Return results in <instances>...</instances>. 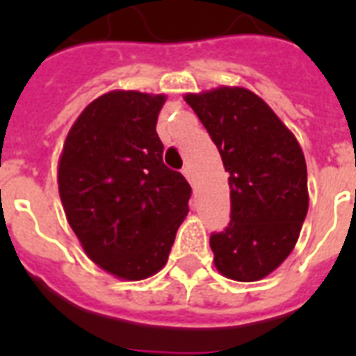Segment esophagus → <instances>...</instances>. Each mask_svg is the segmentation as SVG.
Returning <instances> with one entry per match:
<instances>
[{
	"mask_svg": "<svg viewBox=\"0 0 356 356\" xmlns=\"http://www.w3.org/2000/svg\"><path fill=\"white\" fill-rule=\"evenodd\" d=\"M183 175L188 179V183H194V177H192V170H190V166L183 168Z\"/></svg>",
	"mask_w": 356,
	"mask_h": 356,
	"instance_id": "1",
	"label": "esophagus"
}]
</instances>
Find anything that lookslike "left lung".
<instances>
[{
    "instance_id": "8db88e82",
    "label": "left lung",
    "mask_w": 356,
    "mask_h": 356,
    "mask_svg": "<svg viewBox=\"0 0 356 356\" xmlns=\"http://www.w3.org/2000/svg\"><path fill=\"white\" fill-rule=\"evenodd\" d=\"M184 102L229 172L231 222L211 234L214 264L233 281H259L292 253L309 211L303 151L277 114L245 88L186 94Z\"/></svg>"
}]
</instances>
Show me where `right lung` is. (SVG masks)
Returning a JSON list of instances; mask_svg holds the SVG:
<instances>
[{"label":"right lung","instance_id":"obj_1","mask_svg":"<svg viewBox=\"0 0 356 356\" xmlns=\"http://www.w3.org/2000/svg\"><path fill=\"white\" fill-rule=\"evenodd\" d=\"M164 102L133 90L97 97L72 125L58 162L70 227L97 266L127 281L166 264L192 195L162 162L155 127Z\"/></svg>","mask_w":356,"mask_h":356}]
</instances>
